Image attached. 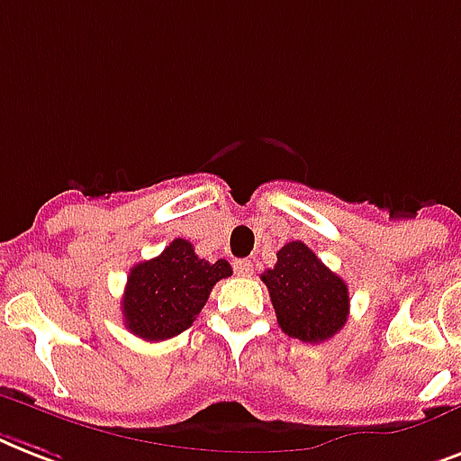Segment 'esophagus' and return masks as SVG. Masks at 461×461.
<instances>
[{
    "label": "esophagus",
    "instance_id": "34e87169",
    "mask_svg": "<svg viewBox=\"0 0 461 461\" xmlns=\"http://www.w3.org/2000/svg\"><path fill=\"white\" fill-rule=\"evenodd\" d=\"M234 272H237L239 276H250L253 275V263H250V260H246V258H241V260H237V263H234Z\"/></svg>",
    "mask_w": 461,
    "mask_h": 461
}]
</instances>
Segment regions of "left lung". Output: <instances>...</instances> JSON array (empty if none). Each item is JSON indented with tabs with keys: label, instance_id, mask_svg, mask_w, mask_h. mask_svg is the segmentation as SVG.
I'll use <instances>...</instances> for the list:
<instances>
[{
	"label": "left lung",
	"instance_id": "obj_1",
	"mask_svg": "<svg viewBox=\"0 0 461 461\" xmlns=\"http://www.w3.org/2000/svg\"><path fill=\"white\" fill-rule=\"evenodd\" d=\"M260 279L269 291L279 327L291 339L321 343L346 324L350 310L346 282L303 241L282 246L276 265Z\"/></svg>",
	"mask_w": 461,
	"mask_h": 461
}]
</instances>
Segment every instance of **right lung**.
Returning <instances> with one entry per match:
<instances>
[{
	"instance_id": "add662e5",
	"label": "right lung",
	"mask_w": 461,
	"mask_h": 461,
	"mask_svg": "<svg viewBox=\"0 0 461 461\" xmlns=\"http://www.w3.org/2000/svg\"><path fill=\"white\" fill-rule=\"evenodd\" d=\"M231 276L227 260L208 263L185 239H175L160 256L134 265L122 294L125 327L144 340L182 334L203 310L212 286Z\"/></svg>"
}]
</instances>
